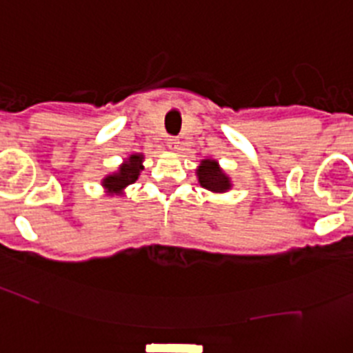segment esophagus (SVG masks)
I'll return each mask as SVG.
<instances>
[{"label":"esophagus","instance_id":"34e87169","mask_svg":"<svg viewBox=\"0 0 353 353\" xmlns=\"http://www.w3.org/2000/svg\"><path fill=\"white\" fill-rule=\"evenodd\" d=\"M167 146H169L170 150H174V152H176V150H179V139L172 138V136H170V138L167 139Z\"/></svg>","mask_w":353,"mask_h":353}]
</instances>
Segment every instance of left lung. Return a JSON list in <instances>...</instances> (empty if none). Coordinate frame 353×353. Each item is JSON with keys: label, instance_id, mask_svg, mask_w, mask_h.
Listing matches in <instances>:
<instances>
[{"label": "left lung", "instance_id": "8db88e82", "mask_svg": "<svg viewBox=\"0 0 353 353\" xmlns=\"http://www.w3.org/2000/svg\"><path fill=\"white\" fill-rule=\"evenodd\" d=\"M196 176L198 183L205 190L212 191V193H224V191L231 190V181L222 172V169L215 160H201L196 169Z\"/></svg>", "mask_w": 353, "mask_h": 353}]
</instances>
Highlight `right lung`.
<instances>
[{"mask_svg":"<svg viewBox=\"0 0 353 353\" xmlns=\"http://www.w3.org/2000/svg\"><path fill=\"white\" fill-rule=\"evenodd\" d=\"M145 169L143 167V155L141 153H134V155L129 157L121 167H119L117 172L108 174L103 179V188L107 190V193L110 194H121L124 191V188H128L129 184L136 183L139 177V172Z\"/></svg>","mask_w":353,"mask_h":353,"instance_id":"1","label":"right lung"}]
</instances>
